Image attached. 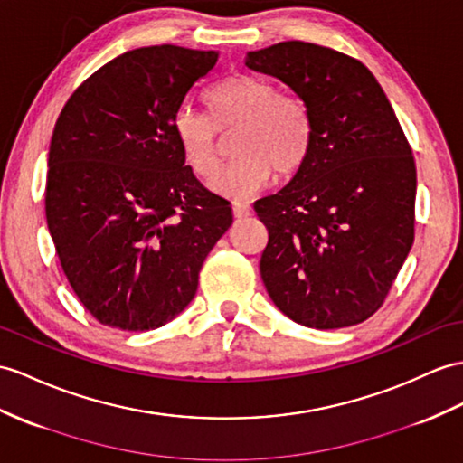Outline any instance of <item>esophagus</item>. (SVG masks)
I'll list each match as a JSON object with an SVG mask.
<instances>
[{
  "label": "esophagus",
  "mask_w": 463,
  "mask_h": 463,
  "mask_svg": "<svg viewBox=\"0 0 463 463\" xmlns=\"http://www.w3.org/2000/svg\"><path fill=\"white\" fill-rule=\"evenodd\" d=\"M232 208H233V216L235 218H245V216H250V204H247V202H241V200H235L233 204H232Z\"/></svg>",
  "instance_id": "1"
}]
</instances>
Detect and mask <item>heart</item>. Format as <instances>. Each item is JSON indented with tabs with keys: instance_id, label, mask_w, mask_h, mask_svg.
Returning a JSON list of instances; mask_svg holds the SVG:
<instances>
[{
	"instance_id": "obj_1",
	"label": "heart",
	"mask_w": 463,
	"mask_h": 463,
	"mask_svg": "<svg viewBox=\"0 0 463 463\" xmlns=\"http://www.w3.org/2000/svg\"><path fill=\"white\" fill-rule=\"evenodd\" d=\"M208 116L180 108L173 116V133L186 165L204 180L218 175L220 133L233 135L235 159L223 168L216 188L232 198H245L279 178L298 173L314 141L310 108L297 94L279 92L267 78L233 74L204 92Z\"/></svg>"
}]
</instances>
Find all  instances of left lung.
Here are the masks:
<instances>
[{"instance_id": "left-lung-1", "label": "left lung", "mask_w": 463, "mask_h": 463, "mask_svg": "<svg viewBox=\"0 0 463 463\" xmlns=\"http://www.w3.org/2000/svg\"><path fill=\"white\" fill-rule=\"evenodd\" d=\"M310 108L307 163L253 208L269 241L261 279L275 307L317 330L375 314L414 240L416 166L383 88L365 64L320 44L285 41L245 56Z\"/></svg>"}]
</instances>
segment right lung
I'll use <instances>...</instances> for the list:
<instances>
[{
	"label": "right lung",
	"instance_id": "add662e5",
	"mask_svg": "<svg viewBox=\"0 0 463 463\" xmlns=\"http://www.w3.org/2000/svg\"><path fill=\"white\" fill-rule=\"evenodd\" d=\"M216 51L175 44L128 51L66 101L49 149L44 210L76 297L128 332L176 318L212 247L230 230V202L200 184L173 116Z\"/></svg>",
	"mask_w": 463,
	"mask_h": 463
}]
</instances>
